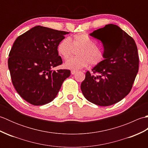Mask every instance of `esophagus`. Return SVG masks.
Here are the masks:
<instances>
[{"mask_svg": "<svg viewBox=\"0 0 148 148\" xmlns=\"http://www.w3.org/2000/svg\"><path fill=\"white\" fill-rule=\"evenodd\" d=\"M77 72V71H75V70H72L71 71V74H72V75H74V74H76Z\"/></svg>", "mask_w": 148, "mask_h": 148, "instance_id": "esophagus-1", "label": "esophagus"}]
</instances>
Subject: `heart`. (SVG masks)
<instances>
[{
    "mask_svg": "<svg viewBox=\"0 0 148 148\" xmlns=\"http://www.w3.org/2000/svg\"><path fill=\"white\" fill-rule=\"evenodd\" d=\"M73 48L79 49L77 52L78 56L65 62L64 67L69 69L78 70L86 67L88 64L95 66L99 64L104 58L102 50L86 34H77L71 39H63L58 42L56 51L60 56L66 60L71 55Z\"/></svg>",
    "mask_w": 148,
    "mask_h": 148,
    "instance_id": "obj_1",
    "label": "heart"
}]
</instances>
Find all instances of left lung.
<instances>
[{"label":"left lung","mask_w":148,"mask_h":148,"mask_svg":"<svg viewBox=\"0 0 148 148\" xmlns=\"http://www.w3.org/2000/svg\"><path fill=\"white\" fill-rule=\"evenodd\" d=\"M90 36L102 43L104 60L92 69V74L86 72L81 84V91L84 97L94 104H114L130 93L139 70L136 42L114 24L106 25Z\"/></svg>","instance_id":"1"}]
</instances>
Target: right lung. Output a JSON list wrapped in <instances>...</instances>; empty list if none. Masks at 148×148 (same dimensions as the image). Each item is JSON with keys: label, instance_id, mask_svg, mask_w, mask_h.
Returning a JSON list of instances; mask_svg holds the SVG:
<instances>
[{"label": "right lung", "instance_id": "right-lung-1", "mask_svg": "<svg viewBox=\"0 0 148 148\" xmlns=\"http://www.w3.org/2000/svg\"><path fill=\"white\" fill-rule=\"evenodd\" d=\"M70 32L36 26L17 37L9 53L8 68L14 88L34 106L51 102L71 71L53 68L63 62L58 42Z\"/></svg>", "mask_w": 148, "mask_h": 148}]
</instances>
